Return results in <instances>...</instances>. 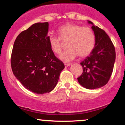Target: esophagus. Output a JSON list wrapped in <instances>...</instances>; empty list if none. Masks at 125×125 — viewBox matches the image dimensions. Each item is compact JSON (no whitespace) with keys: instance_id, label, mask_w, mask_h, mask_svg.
I'll list each match as a JSON object with an SVG mask.
<instances>
[{"instance_id":"34e87169","label":"esophagus","mask_w":125,"mask_h":125,"mask_svg":"<svg viewBox=\"0 0 125 125\" xmlns=\"http://www.w3.org/2000/svg\"><path fill=\"white\" fill-rule=\"evenodd\" d=\"M70 65H71V64L69 63H64V66H65V67H67L69 66Z\"/></svg>"}]
</instances>
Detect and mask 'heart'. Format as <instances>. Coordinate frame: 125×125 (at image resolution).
<instances>
[{
  "label": "heart",
  "instance_id": "1",
  "mask_svg": "<svg viewBox=\"0 0 125 125\" xmlns=\"http://www.w3.org/2000/svg\"><path fill=\"white\" fill-rule=\"evenodd\" d=\"M59 36L50 35L48 41L51 50L54 53H61L64 42H67L68 49L60 56L64 62L75 59L77 56L81 58L87 56L94 50L95 45V35L89 27H82L76 24H66L59 29Z\"/></svg>",
  "mask_w": 125,
  "mask_h": 125
}]
</instances>
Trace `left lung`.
Returning a JSON list of instances; mask_svg holds the SVG:
<instances>
[{
	"mask_svg": "<svg viewBox=\"0 0 125 125\" xmlns=\"http://www.w3.org/2000/svg\"><path fill=\"white\" fill-rule=\"evenodd\" d=\"M92 29L95 35V45L90 55L81 63L83 73L77 77L79 83L88 89L105 85L112 73L116 58L115 48L105 31L94 26Z\"/></svg>",
	"mask_w": 125,
	"mask_h": 125,
	"instance_id": "8db88e82",
	"label": "left lung"
}]
</instances>
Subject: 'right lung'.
I'll use <instances>...</instances> for the list:
<instances>
[{
	"label": "right lung",
	"mask_w": 125,
	"mask_h": 125,
	"mask_svg": "<svg viewBox=\"0 0 125 125\" xmlns=\"http://www.w3.org/2000/svg\"><path fill=\"white\" fill-rule=\"evenodd\" d=\"M48 22L36 23L21 31L14 42L11 67L26 89L37 94L51 92L58 83L63 63L49 44Z\"/></svg>",
	"instance_id": "right-lung-1"
}]
</instances>
